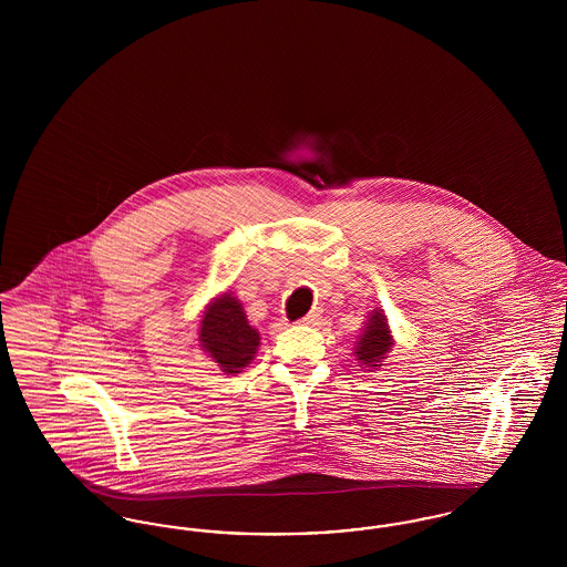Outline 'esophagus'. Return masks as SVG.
<instances>
[{"mask_svg":"<svg viewBox=\"0 0 567 567\" xmlns=\"http://www.w3.org/2000/svg\"><path fill=\"white\" fill-rule=\"evenodd\" d=\"M317 321H319V315L317 312H310V315H306L299 323L303 324H317Z\"/></svg>","mask_w":567,"mask_h":567,"instance_id":"1","label":"esophagus"}]
</instances>
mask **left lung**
<instances>
[{"label":"left lung","instance_id":"left-lung-1","mask_svg":"<svg viewBox=\"0 0 567 567\" xmlns=\"http://www.w3.org/2000/svg\"><path fill=\"white\" fill-rule=\"evenodd\" d=\"M391 331H389V324L384 315L377 310L372 317H370V323L365 327V333L359 338V344H357V357L361 359L363 365L368 368H377L378 361L384 359V352H389L391 349Z\"/></svg>","mask_w":567,"mask_h":567}]
</instances>
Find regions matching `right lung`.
Listing matches in <instances>:
<instances>
[{
    "label": "right lung",
    "mask_w": 567,
    "mask_h": 567,
    "mask_svg": "<svg viewBox=\"0 0 567 567\" xmlns=\"http://www.w3.org/2000/svg\"><path fill=\"white\" fill-rule=\"evenodd\" d=\"M199 342L225 374H238L255 357L259 333L246 321L243 303L231 293H225L206 310L199 327Z\"/></svg>",
    "instance_id": "1"
}]
</instances>
